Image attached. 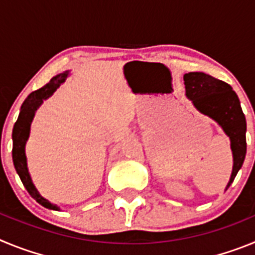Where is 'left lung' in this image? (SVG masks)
<instances>
[{
  "label": "left lung",
  "mask_w": 255,
  "mask_h": 255,
  "mask_svg": "<svg viewBox=\"0 0 255 255\" xmlns=\"http://www.w3.org/2000/svg\"><path fill=\"white\" fill-rule=\"evenodd\" d=\"M186 97L198 111L211 117L224 129L231 141L234 166L226 189L233 184L247 154V120L240 101L231 85L204 73L184 75Z\"/></svg>",
  "instance_id": "obj_1"
}]
</instances>
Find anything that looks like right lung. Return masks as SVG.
Instances as JSON below:
<instances>
[{"label":"right lung","mask_w":255,"mask_h":255,"mask_svg":"<svg viewBox=\"0 0 255 255\" xmlns=\"http://www.w3.org/2000/svg\"><path fill=\"white\" fill-rule=\"evenodd\" d=\"M67 75H69V71L58 74V75L53 76L49 80L48 84L44 85L43 88H40L38 91L29 94L28 98L24 101L21 108H20L19 117H17V121L13 125L12 130V161L15 170H16L17 175L20 176V180H21L22 185L25 186V189L28 190L29 194L31 195V198H34L38 203L48 209H53V211H60V208L56 204H52L51 202L44 199L38 193L37 188H35L33 181H31V177L28 171V164H26L25 144L29 138L30 124L33 121L35 111L43 103V101L47 100L48 97H51L53 92L66 80Z\"/></svg>","instance_id":"1"}]
</instances>
